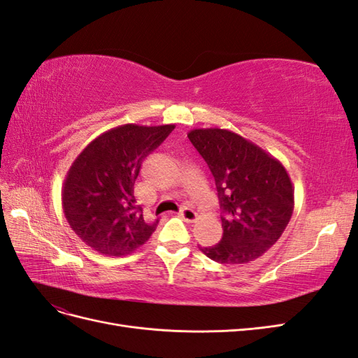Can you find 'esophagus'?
I'll return each mask as SVG.
<instances>
[{"instance_id":"obj_1","label":"esophagus","mask_w":358,"mask_h":358,"mask_svg":"<svg viewBox=\"0 0 358 358\" xmlns=\"http://www.w3.org/2000/svg\"><path fill=\"white\" fill-rule=\"evenodd\" d=\"M179 215H180V218L188 221V223H192V221L197 220V212L194 209H189V208H183L179 212Z\"/></svg>"}]
</instances>
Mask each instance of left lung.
Wrapping results in <instances>:
<instances>
[{
	"instance_id": "8db88e82",
	"label": "left lung",
	"mask_w": 358,
	"mask_h": 358,
	"mask_svg": "<svg viewBox=\"0 0 358 358\" xmlns=\"http://www.w3.org/2000/svg\"><path fill=\"white\" fill-rule=\"evenodd\" d=\"M188 138L215 179L223 238L200 248L220 264L262 256L282 236L294 212V187L283 164L229 129H192Z\"/></svg>"
}]
</instances>
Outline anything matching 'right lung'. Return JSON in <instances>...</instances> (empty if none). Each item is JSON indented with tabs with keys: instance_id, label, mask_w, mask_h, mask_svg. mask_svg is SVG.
<instances>
[{
	"instance_id": "1",
	"label": "right lung",
	"mask_w": 358,
	"mask_h": 358,
	"mask_svg": "<svg viewBox=\"0 0 358 358\" xmlns=\"http://www.w3.org/2000/svg\"><path fill=\"white\" fill-rule=\"evenodd\" d=\"M173 129L175 124H122L101 134L76 157L63 183L62 205L83 243L102 255L122 256L152 236L158 220L143 217L134 183L143 159Z\"/></svg>"
}]
</instances>
